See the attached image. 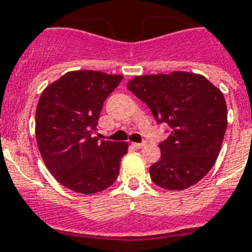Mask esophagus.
I'll list each match as a JSON object with an SVG mask.
<instances>
[{
    "mask_svg": "<svg viewBox=\"0 0 252 252\" xmlns=\"http://www.w3.org/2000/svg\"><path fill=\"white\" fill-rule=\"evenodd\" d=\"M133 147H136V149H141V147H144L146 145V142H133Z\"/></svg>",
    "mask_w": 252,
    "mask_h": 252,
    "instance_id": "34e87169",
    "label": "esophagus"
}]
</instances>
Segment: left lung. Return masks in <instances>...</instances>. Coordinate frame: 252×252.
I'll use <instances>...</instances> for the list:
<instances>
[{
    "label": "left lung",
    "mask_w": 252,
    "mask_h": 252,
    "mask_svg": "<svg viewBox=\"0 0 252 252\" xmlns=\"http://www.w3.org/2000/svg\"><path fill=\"white\" fill-rule=\"evenodd\" d=\"M126 88L145 102L171 134L163 141L160 159L149 168L155 185L184 190L214 167L228 124L224 94L199 73L173 71L136 76Z\"/></svg>",
    "instance_id": "8db88e82"
}]
</instances>
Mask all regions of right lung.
<instances>
[{"instance_id":"obj_1","label":"right lung","mask_w":252,"mask_h":252,"mask_svg":"<svg viewBox=\"0 0 252 252\" xmlns=\"http://www.w3.org/2000/svg\"><path fill=\"white\" fill-rule=\"evenodd\" d=\"M122 75L101 71H69L49 84L36 108V141L46 168L67 189L94 194L119 176L126 142L93 137L103 102Z\"/></svg>"}]
</instances>
